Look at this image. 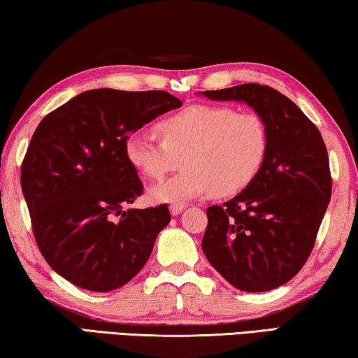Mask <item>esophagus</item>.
<instances>
[{"instance_id": "34e87169", "label": "esophagus", "mask_w": 358, "mask_h": 358, "mask_svg": "<svg viewBox=\"0 0 358 358\" xmlns=\"http://www.w3.org/2000/svg\"><path fill=\"white\" fill-rule=\"evenodd\" d=\"M184 209H185L184 203H174V204H171V206H169V213H171L173 215H178V214L182 213Z\"/></svg>"}]
</instances>
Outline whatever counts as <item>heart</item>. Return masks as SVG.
Returning a JSON list of instances; mask_svg holds the SVG:
<instances>
[{"instance_id": "obj_1", "label": "heart", "mask_w": 358, "mask_h": 358, "mask_svg": "<svg viewBox=\"0 0 358 358\" xmlns=\"http://www.w3.org/2000/svg\"><path fill=\"white\" fill-rule=\"evenodd\" d=\"M155 130L160 141L143 133L125 141L128 163L149 180H162L180 158L184 169L150 190L154 201L238 195L254 182L266 160L269 136L257 114L196 104L162 119Z\"/></svg>"}]
</instances>
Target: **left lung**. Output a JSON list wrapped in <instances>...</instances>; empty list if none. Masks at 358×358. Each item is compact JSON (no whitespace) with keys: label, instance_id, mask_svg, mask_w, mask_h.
<instances>
[{"label":"left lung","instance_id":"8db88e82","mask_svg":"<svg viewBox=\"0 0 358 358\" xmlns=\"http://www.w3.org/2000/svg\"><path fill=\"white\" fill-rule=\"evenodd\" d=\"M209 99L241 101L265 122L266 160L248 189L209 206L201 249L222 278L243 292H266L300 271L331 198L322 134L282 93L260 84L203 92Z\"/></svg>","mask_w":358,"mask_h":358}]
</instances>
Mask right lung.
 <instances>
[{
	"mask_svg": "<svg viewBox=\"0 0 358 358\" xmlns=\"http://www.w3.org/2000/svg\"><path fill=\"white\" fill-rule=\"evenodd\" d=\"M182 101L163 90L96 89L47 114L22 163V192L41 254L69 282L110 292L141 271L171 215L124 209L143 193L125 141Z\"/></svg>",
	"mask_w": 358,
	"mask_h": 358,
	"instance_id": "add662e5",
	"label": "right lung"
}]
</instances>
